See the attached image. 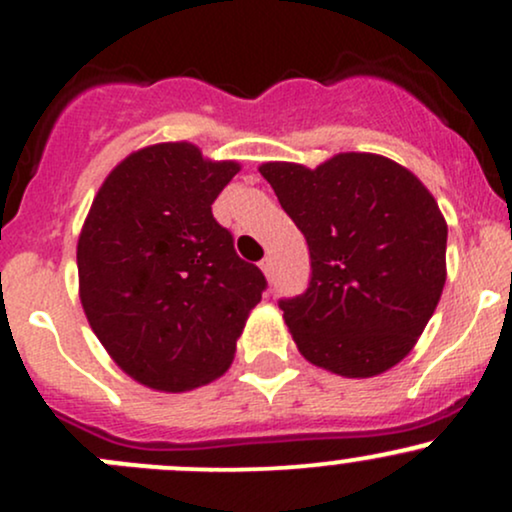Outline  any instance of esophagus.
<instances>
[{"label": "esophagus", "instance_id": "obj_1", "mask_svg": "<svg viewBox=\"0 0 512 512\" xmlns=\"http://www.w3.org/2000/svg\"><path fill=\"white\" fill-rule=\"evenodd\" d=\"M260 269H262V274H264V276H272V272H274V262H272V257H264V260L260 262Z\"/></svg>", "mask_w": 512, "mask_h": 512}]
</instances>
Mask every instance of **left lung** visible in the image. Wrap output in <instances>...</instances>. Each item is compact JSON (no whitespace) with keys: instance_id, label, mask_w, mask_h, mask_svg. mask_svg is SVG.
Here are the masks:
<instances>
[{"instance_id":"obj_1","label":"left lung","mask_w":512,"mask_h":512,"mask_svg":"<svg viewBox=\"0 0 512 512\" xmlns=\"http://www.w3.org/2000/svg\"><path fill=\"white\" fill-rule=\"evenodd\" d=\"M260 173L310 250L308 291L279 303L305 361L344 378L397 366L448 276L436 197L409 168L361 151L317 168L269 161Z\"/></svg>"}]
</instances>
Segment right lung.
Segmentation results:
<instances>
[{"label": "right lung", "mask_w": 512, "mask_h": 512, "mask_svg": "<svg viewBox=\"0 0 512 512\" xmlns=\"http://www.w3.org/2000/svg\"><path fill=\"white\" fill-rule=\"evenodd\" d=\"M240 170L190 142L132 151L93 197L79 243L91 330L132 380L185 392L221 378L267 286L211 204Z\"/></svg>", "instance_id": "add662e5"}]
</instances>
